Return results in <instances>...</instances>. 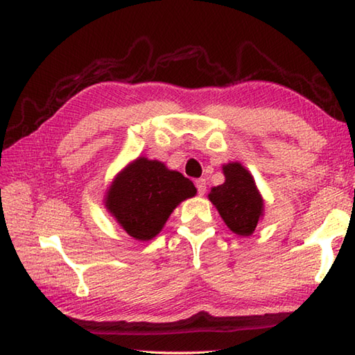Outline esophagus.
Listing matches in <instances>:
<instances>
[{"label":"esophagus","mask_w":355,"mask_h":355,"mask_svg":"<svg viewBox=\"0 0 355 355\" xmlns=\"http://www.w3.org/2000/svg\"><path fill=\"white\" fill-rule=\"evenodd\" d=\"M195 186H197L198 195H205L206 193V180L205 178H198L197 182H195Z\"/></svg>","instance_id":"34e87169"}]
</instances>
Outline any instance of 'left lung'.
I'll use <instances>...</instances> for the list:
<instances>
[{"instance_id":"8db88e82","label":"left lung","mask_w":355,"mask_h":355,"mask_svg":"<svg viewBox=\"0 0 355 355\" xmlns=\"http://www.w3.org/2000/svg\"><path fill=\"white\" fill-rule=\"evenodd\" d=\"M225 183L209 193L227 227L236 235L248 236L258 225L262 215V198L256 189L253 177L239 163H229L224 168Z\"/></svg>"}]
</instances>
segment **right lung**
Here are the masks:
<instances>
[{
  "instance_id": "1",
  "label": "right lung",
  "mask_w": 355,
  "mask_h": 355,
  "mask_svg": "<svg viewBox=\"0 0 355 355\" xmlns=\"http://www.w3.org/2000/svg\"><path fill=\"white\" fill-rule=\"evenodd\" d=\"M195 193L193 183L183 173L157 160L137 158L110 187L107 207L128 235L148 241L163 229L178 202Z\"/></svg>"
}]
</instances>
